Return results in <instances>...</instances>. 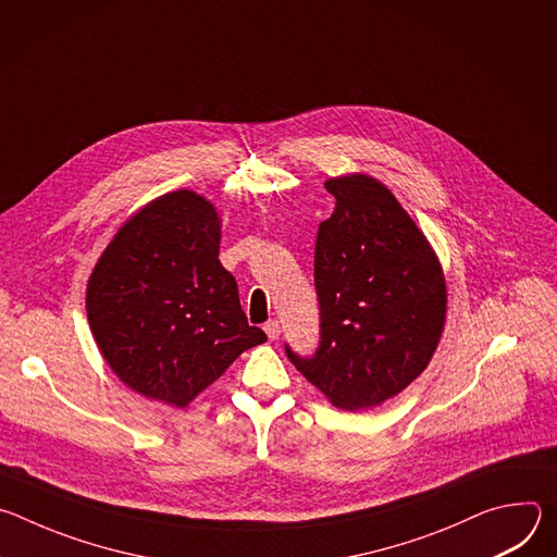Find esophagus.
<instances>
[{
	"mask_svg": "<svg viewBox=\"0 0 557 557\" xmlns=\"http://www.w3.org/2000/svg\"><path fill=\"white\" fill-rule=\"evenodd\" d=\"M264 333H267L269 339H277L280 337V322L277 320H269L264 324Z\"/></svg>",
	"mask_w": 557,
	"mask_h": 557,
	"instance_id": "obj_1",
	"label": "esophagus"
}]
</instances>
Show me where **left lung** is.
<instances>
[{
  "instance_id": "8db88e82",
  "label": "left lung",
  "mask_w": 557,
  "mask_h": 557,
  "mask_svg": "<svg viewBox=\"0 0 557 557\" xmlns=\"http://www.w3.org/2000/svg\"><path fill=\"white\" fill-rule=\"evenodd\" d=\"M335 211L314 243L320 346L290 363L344 410H366L408 387L445 324L441 264L406 209L368 176L331 178Z\"/></svg>"
}]
</instances>
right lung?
Listing matches in <instances>:
<instances>
[{
	"mask_svg": "<svg viewBox=\"0 0 557 557\" xmlns=\"http://www.w3.org/2000/svg\"><path fill=\"white\" fill-rule=\"evenodd\" d=\"M218 251L213 205L174 191L129 218L92 271L86 306L99 350L149 399L183 408L267 342Z\"/></svg>",
	"mask_w": 557,
	"mask_h": 557,
	"instance_id": "add662e5",
	"label": "right lung"
}]
</instances>
